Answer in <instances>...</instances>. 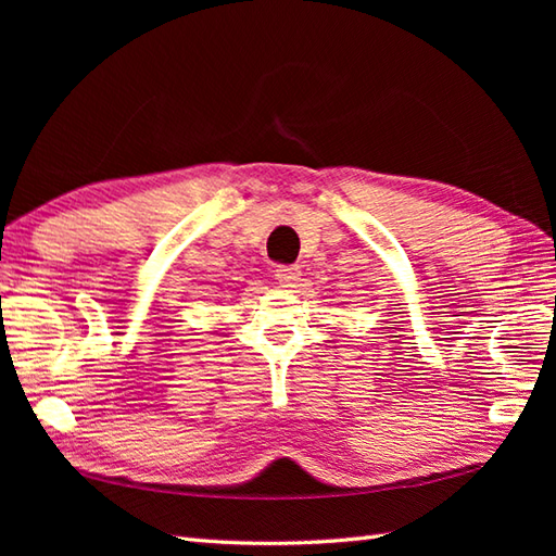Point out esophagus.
Segmentation results:
<instances>
[{"mask_svg":"<svg viewBox=\"0 0 556 556\" xmlns=\"http://www.w3.org/2000/svg\"><path fill=\"white\" fill-rule=\"evenodd\" d=\"M275 277L281 287H296L301 279V267L299 265H277Z\"/></svg>","mask_w":556,"mask_h":556,"instance_id":"34e87169","label":"esophagus"}]
</instances>
